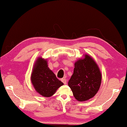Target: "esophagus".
Wrapping results in <instances>:
<instances>
[{"mask_svg": "<svg viewBox=\"0 0 127 127\" xmlns=\"http://www.w3.org/2000/svg\"><path fill=\"white\" fill-rule=\"evenodd\" d=\"M61 81H62V82H63V83H64V85L66 84V80L65 78H62V79H61Z\"/></svg>", "mask_w": 127, "mask_h": 127, "instance_id": "1", "label": "esophagus"}]
</instances>
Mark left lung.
<instances>
[{"label": "left lung", "instance_id": "1", "mask_svg": "<svg viewBox=\"0 0 127 127\" xmlns=\"http://www.w3.org/2000/svg\"><path fill=\"white\" fill-rule=\"evenodd\" d=\"M101 83V73L97 63L87 54L74 63L73 74L68 82L74 97L79 101L90 99L97 94Z\"/></svg>", "mask_w": 127, "mask_h": 127}]
</instances>
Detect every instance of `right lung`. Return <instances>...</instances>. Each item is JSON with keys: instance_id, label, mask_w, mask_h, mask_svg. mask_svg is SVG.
<instances>
[{"instance_id": "right-lung-1", "label": "right lung", "mask_w": 127, "mask_h": 127, "mask_svg": "<svg viewBox=\"0 0 127 127\" xmlns=\"http://www.w3.org/2000/svg\"><path fill=\"white\" fill-rule=\"evenodd\" d=\"M31 81L36 91L46 97L53 96L63 85L48 67L47 60L41 57L38 58L34 64Z\"/></svg>"}]
</instances>
